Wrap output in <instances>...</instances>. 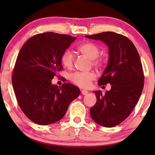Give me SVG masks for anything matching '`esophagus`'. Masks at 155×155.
<instances>
[{
	"instance_id": "1",
	"label": "esophagus",
	"mask_w": 155,
	"mask_h": 155,
	"mask_svg": "<svg viewBox=\"0 0 155 155\" xmlns=\"http://www.w3.org/2000/svg\"><path fill=\"white\" fill-rule=\"evenodd\" d=\"M81 93H82V94L86 95V94H88V91H87V90H81Z\"/></svg>"
}]
</instances>
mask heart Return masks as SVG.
<instances>
[{
    "label": "heart",
    "instance_id": "obj_1",
    "mask_svg": "<svg viewBox=\"0 0 155 155\" xmlns=\"http://www.w3.org/2000/svg\"><path fill=\"white\" fill-rule=\"evenodd\" d=\"M78 50L89 58L92 59L93 65L95 66H101L102 64V60L98 58L100 49L96 44L92 42H85L78 46ZM61 61L65 68H71L74 62L73 54L70 50L65 51L61 56ZM94 78L95 74L92 72H76L70 75V80L76 85L82 88H88Z\"/></svg>",
    "mask_w": 155,
    "mask_h": 155
}]
</instances>
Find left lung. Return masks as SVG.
<instances>
[{
  "mask_svg": "<svg viewBox=\"0 0 155 155\" xmlns=\"http://www.w3.org/2000/svg\"><path fill=\"white\" fill-rule=\"evenodd\" d=\"M85 37L100 40L109 48L108 63L98 84L109 83L111 88L105 94L100 90L93 92L97 101L90 111L97 124L111 128L130 115L140 97L144 86L140 58L133 42L121 35L105 31Z\"/></svg>",
  "mask_w": 155,
  "mask_h": 155,
  "instance_id": "left-lung-1",
  "label": "left lung"
}]
</instances>
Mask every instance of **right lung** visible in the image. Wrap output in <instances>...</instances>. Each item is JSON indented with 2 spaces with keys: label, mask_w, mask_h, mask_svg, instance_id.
Masks as SVG:
<instances>
[{
  "label": "right lung",
  "mask_w": 155,
  "mask_h": 155,
  "mask_svg": "<svg viewBox=\"0 0 155 155\" xmlns=\"http://www.w3.org/2000/svg\"><path fill=\"white\" fill-rule=\"evenodd\" d=\"M75 37L54 32L39 34L27 40L21 48L12 73L17 100L27 117L45 126L60 120L72 101L80 94L73 84H53L63 68L61 58Z\"/></svg>",
  "instance_id": "1"
}]
</instances>
